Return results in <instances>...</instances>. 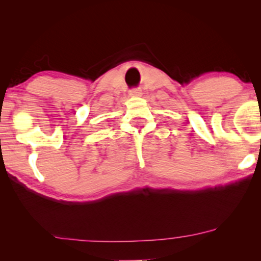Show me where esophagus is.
Masks as SVG:
<instances>
[{"instance_id": "esophagus-1", "label": "esophagus", "mask_w": 261, "mask_h": 261, "mask_svg": "<svg viewBox=\"0 0 261 261\" xmlns=\"http://www.w3.org/2000/svg\"><path fill=\"white\" fill-rule=\"evenodd\" d=\"M129 95L132 96H140L141 95V90H139V89H132L129 91Z\"/></svg>"}]
</instances>
